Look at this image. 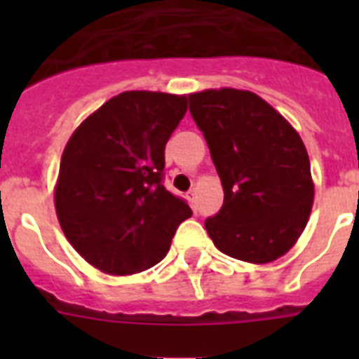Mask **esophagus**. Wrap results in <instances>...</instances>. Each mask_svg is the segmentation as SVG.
Segmentation results:
<instances>
[{
  "label": "esophagus",
  "mask_w": 359,
  "mask_h": 359,
  "mask_svg": "<svg viewBox=\"0 0 359 359\" xmlns=\"http://www.w3.org/2000/svg\"><path fill=\"white\" fill-rule=\"evenodd\" d=\"M188 199H190V205L194 208L197 207V190H190L188 191Z\"/></svg>",
  "instance_id": "obj_1"
}]
</instances>
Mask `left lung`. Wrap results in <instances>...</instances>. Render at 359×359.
<instances>
[{
    "label": "left lung",
    "mask_w": 359,
    "mask_h": 359,
    "mask_svg": "<svg viewBox=\"0 0 359 359\" xmlns=\"http://www.w3.org/2000/svg\"><path fill=\"white\" fill-rule=\"evenodd\" d=\"M188 100L224 188V207L205 222L208 236L222 253L251 264L283 257L306 229L315 199L300 134L251 91L205 89Z\"/></svg>",
    "instance_id": "1"
}]
</instances>
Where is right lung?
Returning a JSON list of instances; mask_svg holds the SVG:
<instances>
[{"instance_id":"1","label":"right lung","mask_w":359,"mask_h":359,"mask_svg":"<svg viewBox=\"0 0 359 359\" xmlns=\"http://www.w3.org/2000/svg\"><path fill=\"white\" fill-rule=\"evenodd\" d=\"M186 109V95L124 91L67 141L53 188L55 214L72 248L100 272L149 270L191 216L162 184L165 143Z\"/></svg>"}]
</instances>
